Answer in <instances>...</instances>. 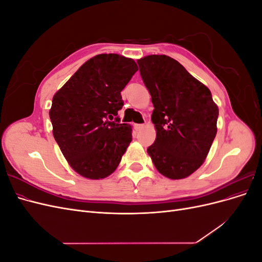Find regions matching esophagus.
Returning a JSON list of instances; mask_svg holds the SVG:
<instances>
[{"label": "esophagus", "instance_id": "obj_1", "mask_svg": "<svg viewBox=\"0 0 262 262\" xmlns=\"http://www.w3.org/2000/svg\"><path fill=\"white\" fill-rule=\"evenodd\" d=\"M134 128H136L137 131H140L144 128V124L143 123H139V124H134Z\"/></svg>", "mask_w": 262, "mask_h": 262}]
</instances>
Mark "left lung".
<instances>
[{
  "label": "left lung",
  "mask_w": 262,
  "mask_h": 262,
  "mask_svg": "<svg viewBox=\"0 0 262 262\" xmlns=\"http://www.w3.org/2000/svg\"><path fill=\"white\" fill-rule=\"evenodd\" d=\"M154 110L156 140L147 153L170 179L191 175L203 164L216 136L219 108L207 86L167 55L137 61Z\"/></svg>",
  "instance_id": "obj_1"
}]
</instances>
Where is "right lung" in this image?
Masks as SVG:
<instances>
[{"mask_svg":"<svg viewBox=\"0 0 262 262\" xmlns=\"http://www.w3.org/2000/svg\"><path fill=\"white\" fill-rule=\"evenodd\" d=\"M138 67L132 59L98 54L78 69L52 98L54 140L81 176L102 179L118 167L132 141L131 125L120 123L121 91Z\"/></svg>","mask_w":262,"mask_h":262,"instance_id":"add662e5","label":"right lung"}]
</instances>
